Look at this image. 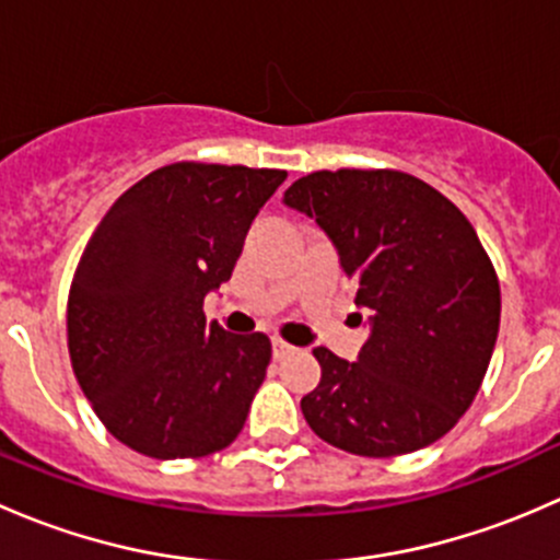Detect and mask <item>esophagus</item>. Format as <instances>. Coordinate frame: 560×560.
<instances>
[{"label":"esophagus","instance_id":"obj_1","mask_svg":"<svg viewBox=\"0 0 560 560\" xmlns=\"http://www.w3.org/2000/svg\"><path fill=\"white\" fill-rule=\"evenodd\" d=\"M270 347H273V358L276 360H281V358H287V354L292 352V347L287 341H281V338H273V341H270Z\"/></svg>","mask_w":560,"mask_h":560}]
</instances>
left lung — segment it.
I'll return each instance as SVG.
<instances>
[{
    "instance_id": "left-lung-1",
    "label": "left lung",
    "mask_w": 560,
    "mask_h": 560,
    "mask_svg": "<svg viewBox=\"0 0 560 560\" xmlns=\"http://www.w3.org/2000/svg\"><path fill=\"white\" fill-rule=\"evenodd\" d=\"M284 202L330 235L371 319L358 363L314 349L322 380L301 400L312 431L363 457L439 442L477 398L499 336V276L471 222L389 167L308 173Z\"/></svg>"
}]
</instances>
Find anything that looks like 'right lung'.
<instances>
[{
    "label": "right lung",
    "instance_id": "add662e5",
    "mask_svg": "<svg viewBox=\"0 0 560 560\" xmlns=\"http://www.w3.org/2000/svg\"><path fill=\"white\" fill-rule=\"evenodd\" d=\"M287 171L173 162L129 186L67 298L72 371L110 436L156 460L206 457L244 428L270 363L265 332L208 325L259 208Z\"/></svg>",
    "mask_w": 560,
    "mask_h": 560
}]
</instances>
